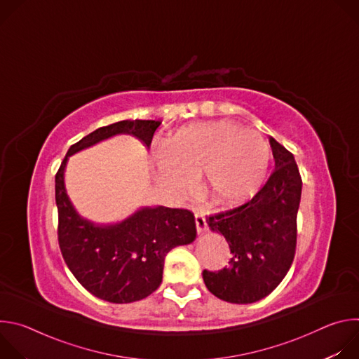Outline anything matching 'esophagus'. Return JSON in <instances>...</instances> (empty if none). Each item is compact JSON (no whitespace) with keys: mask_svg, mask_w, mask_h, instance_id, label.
Returning <instances> with one entry per match:
<instances>
[{"mask_svg":"<svg viewBox=\"0 0 359 359\" xmlns=\"http://www.w3.org/2000/svg\"><path fill=\"white\" fill-rule=\"evenodd\" d=\"M194 222H196V229L198 233H203L208 230L206 217H204L201 213H194Z\"/></svg>","mask_w":359,"mask_h":359,"instance_id":"esophagus-1","label":"esophagus"}]
</instances>
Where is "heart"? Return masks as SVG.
Segmentation results:
<instances>
[{"instance_id":"1","label":"heart","mask_w":359,"mask_h":359,"mask_svg":"<svg viewBox=\"0 0 359 359\" xmlns=\"http://www.w3.org/2000/svg\"><path fill=\"white\" fill-rule=\"evenodd\" d=\"M155 177L172 193H182L203 172V183L215 201L241 203L263 184L271 147L259 132L234 121L196 123L177 130L173 142L151 143Z\"/></svg>"}]
</instances>
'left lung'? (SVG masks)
<instances>
[{"mask_svg":"<svg viewBox=\"0 0 359 359\" xmlns=\"http://www.w3.org/2000/svg\"><path fill=\"white\" fill-rule=\"evenodd\" d=\"M276 169L267 183L241 206L212 215L206 222L222 233L231 259L219 271H203L217 298L250 304L267 297L288 273L297 245V213L302 180L292 153L270 137Z\"/></svg>","mask_w":359,"mask_h":359,"instance_id":"obj_1","label":"left lung"}]
</instances>
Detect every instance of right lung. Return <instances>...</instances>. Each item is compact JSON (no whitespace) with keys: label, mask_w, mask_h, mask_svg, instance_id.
Wrapping results in <instances>:
<instances>
[{"label":"right lung","mask_w":359,"mask_h":359,"mask_svg":"<svg viewBox=\"0 0 359 359\" xmlns=\"http://www.w3.org/2000/svg\"><path fill=\"white\" fill-rule=\"evenodd\" d=\"M159 121H121L86 135L72 144L55 176L58 241L75 278L95 297L115 304L146 298L162 283L166 254L196 238L194 216L186 209L143 208L126 220L99 226L81 217L67 194L64 172L68 158L119 133L150 146Z\"/></svg>","instance_id":"right-lung-1"}]
</instances>
